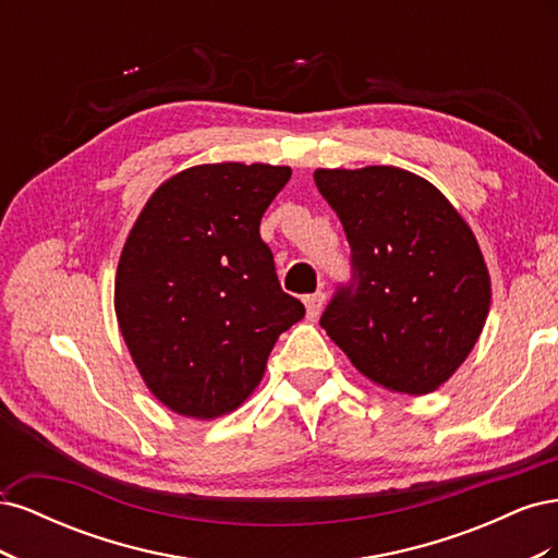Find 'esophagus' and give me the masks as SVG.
I'll list each match as a JSON object with an SVG mask.
<instances>
[{"mask_svg":"<svg viewBox=\"0 0 558 558\" xmlns=\"http://www.w3.org/2000/svg\"><path fill=\"white\" fill-rule=\"evenodd\" d=\"M324 302H326V293L324 291H316L312 295H305V310H307V318H316L324 310Z\"/></svg>","mask_w":558,"mask_h":558,"instance_id":"34e87169","label":"esophagus"}]
</instances>
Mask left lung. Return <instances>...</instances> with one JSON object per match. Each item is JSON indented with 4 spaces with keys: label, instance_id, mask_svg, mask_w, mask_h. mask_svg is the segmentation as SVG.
<instances>
[{
    "label": "left lung",
    "instance_id": "1",
    "mask_svg": "<svg viewBox=\"0 0 558 558\" xmlns=\"http://www.w3.org/2000/svg\"><path fill=\"white\" fill-rule=\"evenodd\" d=\"M314 181L340 216L353 267L320 328L369 381L435 391L468 359L492 305L475 234L433 183L400 167L316 170Z\"/></svg>",
    "mask_w": 558,
    "mask_h": 558
}]
</instances>
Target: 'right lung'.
Wrapping results in <instances>:
<instances>
[{
	"instance_id": "right-lung-1",
	"label": "right lung",
	"mask_w": 558,
	"mask_h": 558,
	"mask_svg": "<svg viewBox=\"0 0 558 558\" xmlns=\"http://www.w3.org/2000/svg\"><path fill=\"white\" fill-rule=\"evenodd\" d=\"M291 167H189L148 197L116 269L113 307L148 391L181 416L253 393L277 337L305 316L281 291L260 218Z\"/></svg>"
}]
</instances>
